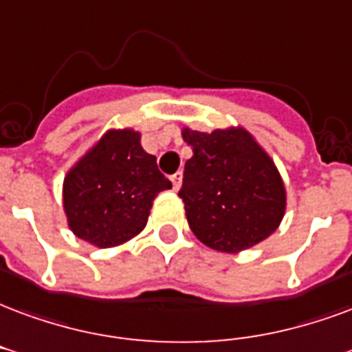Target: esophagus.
I'll use <instances>...</instances> for the list:
<instances>
[{
  "instance_id": "obj_1",
  "label": "esophagus",
  "mask_w": 352,
  "mask_h": 352,
  "mask_svg": "<svg viewBox=\"0 0 352 352\" xmlns=\"http://www.w3.org/2000/svg\"><path fill=\"white\" fill-rule=\"evenodd\" d=\"M171 183H173V190L181 188V184H183V173L181 171H177L171 175Z\"/></svg>"
}]
</instances>
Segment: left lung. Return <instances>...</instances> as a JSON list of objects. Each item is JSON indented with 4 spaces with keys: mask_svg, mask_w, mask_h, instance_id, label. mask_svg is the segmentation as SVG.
Returning a JSON list of instances; mask_svg holds the SVG:
<instances>
[{
    "mask_svg": "<svg viewBox=\"0 0 352 352\" xmlns=\"http://www.w3.org/2000/svg\"><path fill=\"white\" fill-rule=\"evenodd\" d=\"M194 155L184 164L186 220L199 241L223 254L252 248L274 233L285 214V184L274 160L242 126L183 129Z\"/></svg>",
    "mask_w": 352,
    "mask_h": 352,
    "instance_id": "obj_1",
    "label": "left lung"
}]
</instances>
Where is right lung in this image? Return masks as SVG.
I'll use <instances>...</instances> for the list:
<instances>
[{"mask_svg":"<svg viewBox=\"0 0 352 352\" xmlns=\"http://www.w3.org/2000/svg\"><path fill=\"white\" fill-rule=\"evenodd\" d=\"M169 188L142 134L111 129L65 175L63 209L78 239L113 248L142 233L155 197Z\"/></svg>","mask_w":352,"mask_h":352,"instance_id":"1","label":"right lung"}]
</instances>
